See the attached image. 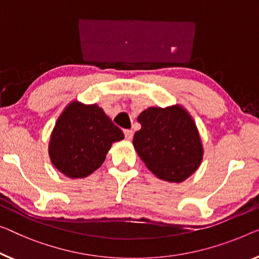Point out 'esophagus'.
Returning a JSON list of instances; mask_svg holds the SVG:
<instances>
[{
	"mask_svg": "<svg viewBox=\"0 0 259 259\" xmlns=\"http://www.w3.org/2000/svg\"><path fill=\"white\" fill-rule=\"evenodd\" d=\"M124 135H125L126 140L130 141V140H133V137H134V131L126 129V130H124Z\"/></svg>",
	"mask_w": 259,
	"mask_h": 259,
	"instance_id": "1",
	"label": "esophagus"
}]
</instances>
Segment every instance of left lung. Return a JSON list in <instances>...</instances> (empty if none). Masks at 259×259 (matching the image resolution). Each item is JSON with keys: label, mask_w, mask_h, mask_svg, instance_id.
I'll list each match as a JSON object with an SVG mask.
<instances>
[{"label": "left lung", "mask_w": 259, "mask_h": 259, "mask_svg": "<svg viewBox=\"0 0 259 259\" xmlns=\"http://www.w3.org/2000/svg\"><path fill=\"white\" fill-rule=\"evenodd\" d=\"M134 148L157 178L181 183L199 168L203 146L194 119L183 106L149 107L137 117Z\"/></svg>", "instance_id": "left-lung-1"}]
</instances>
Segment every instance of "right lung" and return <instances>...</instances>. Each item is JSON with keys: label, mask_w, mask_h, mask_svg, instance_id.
Wrapping results in <instances>:
<instances>
[{"label": "right lung", "mask_w": 259, "mask_h": 259, "mask_svg": "<svg viewBox=\"0 0 259 259\" xmlns=\"http://www.w3.org/2000/svg\"><path fill=\"white\" fill-rule=\"evenodd\" d=\"M123 138L122 130L102 108L74 100L57 119L49 156L53 166L68 178H84L101 166L113 143Z\"/></svg>", "instance_id": "1"}]
</instances>
